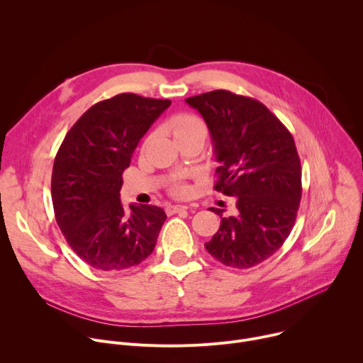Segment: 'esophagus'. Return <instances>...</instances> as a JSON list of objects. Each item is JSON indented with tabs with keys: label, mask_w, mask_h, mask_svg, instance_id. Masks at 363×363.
Returning a JSON list of instances; mask_svg holds the SVG:
<instances>
[{
	"label": "esophagus",
	"mask_w": 363,
	"mask_h": 363,
	"mask_svg": "<svg viewBox=\"0 0 363 363\" xmlns=\"http://www.w3.org/2000/svg\"><path fill=\"white\" fill-rule=\"evenodd\" d=\"M188 210L186 206H168L167 207V214L172 216V214H177V213H181V211H185Z\"/></svg>",
	"instance_id": "34e87169"
}]
</instances>
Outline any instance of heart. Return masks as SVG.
<instances>
[{
	"instance_id": "b5f03b06",
	"label": "heart",
	"mask_w": 363,
	"mask_h": 363,
	"mask_svg": "<svg viewBox=\"0 0 363 363\" xmlns=\"http://www.w3.org/2000/svg\"><path fill=\"white\" fill-rule=\"evenodd\" d=\"M169 127L172 130L174 136L177 138V140L184 138V136L199 133V131H203V133H206L204 123L199 117H195L192 114H178V116H175L171 120ZM172 191L177 195H184V194H186V186L184 184L177 182V184H174Z\"/></svg>"
}]
</instances>
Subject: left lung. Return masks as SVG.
Listing matches in <instances>:
<instances>
[{"label": "left lung", "instance_id": "1", "mask_svg": "<svg viewBox=\"0 0 363 363\" xmlns=\"http://www.w3.org/2000/svg\"><path fill=\"white\" fill-rule=\"evenodd\" d=\"M207 123L214 153L216 191L236 199V214L221 218L207 252L225 267L247 269L286 240L301 200V163L288 128L253 98L216 89L186 98Z\"/></svg>", "mask_w": 363, "mask_h": 363}]
</instances>
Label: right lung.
Segmentation results:
<instances>
[{
    "mask_svg": "<svg viewBox=\"0 0 363 363\" xmlns=\"http://www.w3.org/2000/svg\"><path fill=\"white\" fill-rule=\"evenodd\" d=\"M169 100L118 94L94 104L65 136L53 163L52 201L72 250L94 269L124 271L155 249L167 214L120 201L123 172Z\"/></svg>",
    "mask_w": 363,
    "mask_h": 363,
    "instance_id": "right-lung-1",
    "label": "right lung"
}]
</instances>
